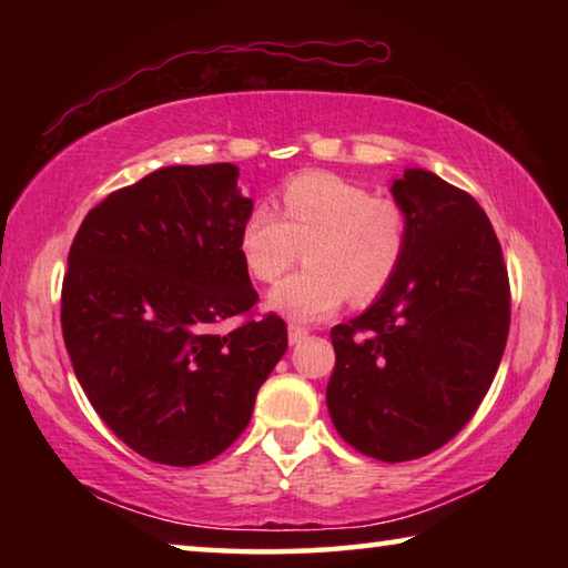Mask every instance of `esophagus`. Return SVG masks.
I'll return each mask as SVG.
<instances>
[{
  "label": "esophagus",
  "instance_id": "1",
  "mask_svg": "<svg viewBox=\"0 0 568 568\" xmlns=\"http://www.w3.org/2000/svg\"><path fill=\"white\" fill-rule=\"evenodd\" d=\"M305 338H307L305 328H297V325H291V328H287V341H291V345H301Z\"/></svg>",
  "mask_w": 568,
  "mask_h": 568
}]
</instances>
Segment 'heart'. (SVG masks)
I'll return each instance as SVG.
<instances>
[{"instance_id":"1","label":"heart","mask_w":568,"mask_h":568,"mask_svg":"<svg viewBox=\"0 0 568 568\" xmlns=\"http://www.w3.org/2000/svg\"><path fill=\"white\" fill-rule=\"evenodd\" d=\"M281 215L255 205L237 233L245 271L273 283L305 245L307 271L287 275L267 293V307L293 323L328 318L353 295L368 303L396 281L406 261L410 220L398 200L335 172H303L287 180L277 197Z\"/></svg>"}]
</instances>
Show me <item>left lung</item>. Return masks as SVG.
<instances>
[{"label":"left lung","instance_id":"obj_1","mask_svg":"<svg viewBox=\"0 0 568 568\" xmlns=\"http://www.w3.org/2000/svg\"><path fill=\"white\" fill-rule=\"evenodd\" d=\"M406 207V261L358 318L335 325L325 390L338 434L398 464L448 444L474 416L511 323L508 273L491 220L468 192L406 168L390 185Z\"/></svg>","mask_w":568,"mask_h":568}]
</instances>
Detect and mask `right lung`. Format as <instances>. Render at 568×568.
<instances>
[{
  "instance_id": "obj_1",
  "label": "right lung",
  "mask_w": 568,
  "mask_h": 568,
  "mask_svg": "<svg viewBox=\"0 0 568 568\" xmlns=\"http://www.w3.org/2000/svg\"><path fill=\"white\" fill-rule=\"evenodd\" d=\"M230 162L172 165L92 207L62 285V335L92 408L155 464L200 466L243 434L287 351L275 313L215 333L255 305L237 253L253 200Z\"/></svg>"
}]
</instances>
